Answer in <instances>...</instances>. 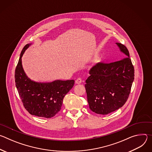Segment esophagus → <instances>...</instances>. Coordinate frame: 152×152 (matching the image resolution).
I'll use <instances>...</instances> for the list:
<instances>
[{
    "label": "esophagus",
    "instance_id": "34e87169",
    "mask_svg": "<svg viewBox=\"0 0 152 152\" xmlns=\"http://www.w3.org/2000/svg\"><path fill=\"white\" fill-rule=\"evenodd\" d=\"M82 79H81V78H78V79H77L75 80V83H76V84H80V83H82Z\"/></svg>",
    "mask_w": 152,
    "mask_h": 152
}]
</instances>
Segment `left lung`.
I'll return each instance as SVG.
<instances>
[{
  "label": "left lung",
  "instance_id": "8db88e82",
  "mask_svg": "<svg viewBox=\"0 0 152 152\" xmlns=\"http://www.w3.org/2000/svg\"><path fill=\"white\" fill-rule=\"evenodd\" d=\"M124 58L111 63L99 62L90 70L85 87L90 109L106 115L126 102L134 80V67L126 47L116 42Z\"/></svg>",
  "mask_w": 152,
  "mask_h": 152
}]
</instances>
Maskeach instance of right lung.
Listing matches in <instances>:
<instances>
[{"instance_id": "1", "label": "right lung", "mask_w": 152, "mask_h": 152, "mask_svg": "<svg viewBox=\"0 0 152 152\" xmlns=\"http://www.w3.org/2000/svg\"><path fill=\"white\" fill-rule=\"evenodd\" d=\"M31 45H26L21 50L15 71V82L19 96L26 110L31 114L51 118L60 110L63 99L73 88L74 80H56L51 82H37L26 75L21 64V57Z\"/></svg>"}]
</instances>
